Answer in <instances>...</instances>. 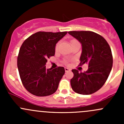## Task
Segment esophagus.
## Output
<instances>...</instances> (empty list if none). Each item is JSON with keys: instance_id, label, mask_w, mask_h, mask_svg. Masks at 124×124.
Returning a JSON list of instances; mask_svg holds the SVG:
<instances>
[{"instance_id": "esophagus-1", "label": "esophagus", "mask_w": 124, "mask_h": 124, "mask_svg": "<svg viewBox=\"0 0 124 124\" xmlns=\"http://www.w3.org/2000/svg\"><path fill=\"white\" fill-rule=\"evenodd\" d=\"M65 72H68V71H70V69L68 68H65Z\"/></svg>"}]
</instances>
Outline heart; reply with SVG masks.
Segmentation results:
<instances>
[{
  "instance_id": "1",
  "label": "heart",
  "mask_w": 124,
  "mask_h": 124,
  "mask_svg": "<svg viewBox=\"0 0 124 124\" xmlns=\"http://www.w3.org/2000/svg\"><path fill=\"white\" fill-rule=\"evenodd\" d=\"M77 42H78V41H77L76 39H72L71 41V44H74L75 43H77ZM59 42H57V44L56 45V47H55V50H57V49H58V47H59ZM65 63H67V61H65Z\"/></svg>"
}]
</instances>
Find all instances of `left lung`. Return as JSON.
Here are the masks:
<instances>
[{
    "label": "left lung",
    "instance_id": "1",
    "mask_svg": "<svg viewBox=\"0 0 124 124\" xmlns=\"http://www.w3.org/2000/svg\"><path fill=\"white\" fill-rule=\"evenodd\" d=\"M82 46L80 65L88 63L84 72L72 70L74 77L71 86L75 92L89 95L97 92L104 85L112 70L113 56L109 45L99 34L91 31H70Z\"/></svg>",
    "mask_w": 124,
    "mask_h": 124
}]
</instances>
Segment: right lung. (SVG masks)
Instances as JSON below:
<instances>
[{"instance_id":"1","label":"right lung","mask_w":124,"mask_h":124,"mask_svg":"<svg viewBox=\"0 0 124 124\" xmlns=\"http://www.w3.org/2000/svg\"><path fill=\"white\" fill-rule=\"evenodd\" d=\"M67 32H38L22 44L17 58L20 77L26 89L38 97L54 93L65 74L63 67L46 69L47 59L55 54V47Z\"/></svg>"}]
</instances>
